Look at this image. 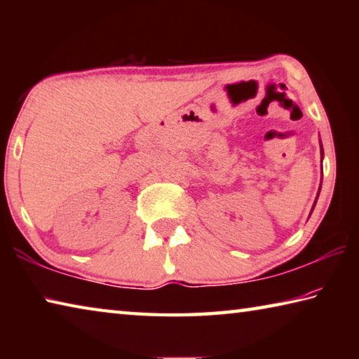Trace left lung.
Segmentation results:
<instances>
[{
	"label": "left lung",
	"instance_id": "obj_1",
	"mask_svg": "<svg viewBox=\"0 0 359 359\" xmlns=\"http://www.w3.org/2000/svg\"><path fill=\"white\" fill-rule=\"evenodd\" d=\"M321 158H323V147H321ZM315 203H317V201H315ZM313 210V209H312Z\"/></svg>",
	"mask_w": 359,
	"mask_h": 359
}]
</instances>
